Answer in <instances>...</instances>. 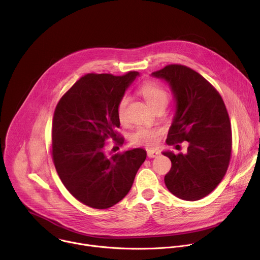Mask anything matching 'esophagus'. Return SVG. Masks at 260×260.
<instances>
[{"instance_id": "1", "label": "esophagus", "mask_w": 260, "mask_h": 260, "mask_svg": "<svg viewBox=\"0 0 260 260\" xmlns=\"http://www.w3.org/2000/svg\"><path fill=\"white\" fill-rule=\"evenodd\" d=\"M158 154H159V152L156 151V150H147V155H148V157H149V158H154Z\"/></svg>"}]
</instances>
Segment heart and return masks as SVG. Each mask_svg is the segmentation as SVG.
Masks as SVG:
<instances>
[{
	"mask_svg": "<svg viewBox=\"0 0 260 260\" xmlns=\"http://www.w3.org/2000/svg\"><path fill=\"white\" fill-rule=\"evenodd\" d=\"M139 92L143 95L146 102L154 109L160 105H167L169 101L168 91L158 83L153 81H146L139 87ZM128 103V98L122 95L117 104V116L120 122H125V108ZM161 131L154 126H139L131 136V143L134 146H145L153 148L157 145Z\"/></svg>",
	"mask_w": 260,
	"mask_h": 260,
	"instance_id": "obj_1",
	"label": "heart"
}]
</instances>
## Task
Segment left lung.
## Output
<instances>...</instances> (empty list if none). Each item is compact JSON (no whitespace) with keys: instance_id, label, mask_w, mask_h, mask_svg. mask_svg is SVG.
<instances>
[{"instance_id":"left-lung-1","label":"left lung","mask_w":260,"mask_h":260,"mask_svg":"<svg viewBox=\"0 0 260 260\" xmlns=\"http://www.w3.org/2000/svg\"><path fill=\"white\" fill-rule=\"evenodd\" d=\"M152 75L169 83L176 101L167 144L178 149L179 143L188 142L186 153H162L172 161L166 186L181 200H201L218 186L230 165L233 139L225 104L209 81L186 66L169 64Z\"/></svg>"}]
</instances>
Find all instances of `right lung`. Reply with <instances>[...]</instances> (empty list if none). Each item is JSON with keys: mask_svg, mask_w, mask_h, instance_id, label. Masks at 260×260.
<instances>
[{"mask_svg": "<svg viewBox=\"0 0 260 260\" xmlns=\"http://www.w3.org/2000/svg\"><path fill=\"white\" fill-rule=\"evenodd\" d=\"M139 75L87 74L59 100L52 120L51 155L68 191L80 203L108 209L131 190L136 174L146 159L142 148L109 154L105 142L112 139L121 146L124 138L117 104Z\"/></svg>", "mask_w": 260, "mask_h": 260, "instance_id": "obj_1", "label": "right lung"}]
</instances>
